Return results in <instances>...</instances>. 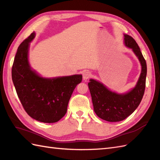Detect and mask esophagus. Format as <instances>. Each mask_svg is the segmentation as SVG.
<instances>
[{"label": "esophagus", "instance_id": "1", "mask_svg": "<svg viewBox=\"0 0 160 160\" xmlns=\"http://www.w3.org/2000/svg\"><path fill=\"white\" fill-rule=\"evenodd\" d=\"M92 75L91 72L89 71H85L83 72V80H87L88 79L89 77Z\"/></svg>", "mask_w": 160, "mask_h": 160}]
</instances>
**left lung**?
Returning <instances> with one entry per match:
<instances>
[{
	"label": "left lung",
	"mask_w": 160,
	"mask_h": 160,
	"mask_svg": "<svg viewBox=\"0 0 160 160\" xmlns=\"http://www.w3.org/2000/svg\"><path fill=\"white\" fill-rule=\"evenodd\" d=\"M124 40L125 46L132 50L141 65V72L135 87L126 93L119 94L94 79H90L88 83L94 112L98 117L108 122L121 121L130 116L139 106L145 92L146 61L139 46L131 36L124 34Z\"/></svg>",
	"instance_id": "8db88e82"
}]
</instances>
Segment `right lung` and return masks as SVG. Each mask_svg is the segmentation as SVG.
Segmentation results:
<instances>
[{
	"instance_id": "obj_1",
	"label": "right lung",
	"mask_w": 160,
	"mask_h": 160,
	"mask_svg": "<svg viewBox=\"0 0 160 160\" xmlns=\"http://www.w3.org/2000/svg\"><path fill=\"white\" fill-rule=\"evenodd\" d=\"M31 33L19 45L12 67V80L24 110L38 121L58 122L65 115L71 95L82 81L81 75L43 78L29 66V43L35 38Z\"/></svg>"
}]
</instances>
